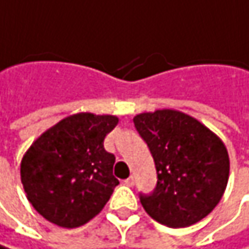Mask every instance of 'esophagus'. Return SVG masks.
Instances as JSON below:
<instances>
[{
    "instance_id": "obj_1",
    "label": "esophagus",
    "mask_w": 249,
    "mask_h": 249,
    "mask_svg": "<svg viewBox=\"0 0 249 249\" xmlns=\"http://www.w3.org/2000/svg\"><path fill=\"white\" fill-rule=\"evenodd\" d=\"M124 183L126 186H129V187H132L134 184H135V180H134V176H129L128 179H125Z\"/></svg>"
}]
</instances>
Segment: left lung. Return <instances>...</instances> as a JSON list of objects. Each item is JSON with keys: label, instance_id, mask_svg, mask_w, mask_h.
<instances>
[{"label": "left lung", "instance_id": "8db88e82", "mask_svg": "<svg viewBox=\"0 0 249 249\" xmlns=\"http://www.w3.org/2000/svg\"><path fill=\"white\" fill-rule=\"evenodd\" d=\"M134 125L152 154L158 182L141 204L163 226L196 224L218 204L230 160L224 143L197 120L173 110L143 112Z\"/></svg>", "mask_w": 249, "mask_h": 249}]
</instances>
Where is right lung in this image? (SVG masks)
<instances>
[{
    "label": "right lung",
    "mask_w": 249,
    "mask_h": 249,
    "mask_svg": "<svg viewBox=\"0 0 249 249\" xmlns=\"http://www.w3.org/2000/svg\"><path fill=\"white\" fill-rule=\"evenodd\" d=\"M117 124L114 115L74 114L34 142L21 163V180L42 217L74 228L103 210L120 183L112 175L115 156L104 149Z\"/></svg>",
    "instance_id": "right-lung-1"
}]
</instances>
